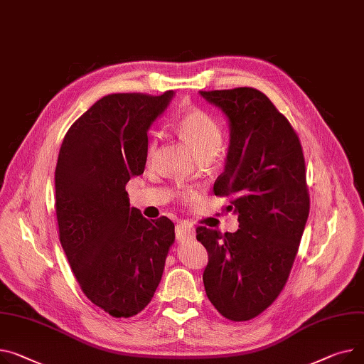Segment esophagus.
Here are the masks:
<instances>
[{
	"label": "esophagus",
	"instance_id": "obj_1",
	"mask_svg": "<svg viewBox=\"0 0 364 364\" xmlns=\"http://www.w3.org/2000/svg\"><path fill=\"white\" fill-rule=\"evenodd\" d=\"M176 234L180 241H186L188 238L195 237V227L188 221H180L176 227Z\"/></svg>",
	"mask_w": 364,
	"mask_h": 364
}]
</instances>
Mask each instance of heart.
Masks as SVG:
<instances>
[{
    "label": "heart",
    "mask_w": 364,
    "mask_h": 364,
    "mask_svg": "<svg viewBox=\"0 0 364 364\" xmlns=\"http://www.w3.org/2000/svg\"><path fill=\"white\" fill-rule=\"evenodd\" d=\"M178 134L190 144L191 149L200 156H213L220 149L224 130L220 121L205 109L193 108L183 114L177 123ZM158 149V134L154 133L146 144V158L152 161ZM191 191H183L181 196L188 198Z\"/></svg>",
    "instance_id": "obj_1"
}]
</instances>
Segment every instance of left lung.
Segmentation results:
<instances>
[{
    "label": "left lung",
    "mask_w": 364,
    "mask_h": 364,
    "mask_svg": "<svg viewBox=\"0 0 364 364\" xmlns=\"http://www.w3.org/2000/svg\"><path fill=\"white\" fill-rule=\"evenodd\" d=\"M230 121V148L213 193L231 198L238 230L196 228L208 252L205 291L224 318L250 321L284 289L307 223L310 198L301 143L257 89L200 90Z\"/></svg>",
    "instance_id": "obj_1"
}]
</instances>
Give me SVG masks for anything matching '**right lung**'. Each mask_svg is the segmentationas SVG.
<instances>
[{
	"label": "right lung",
	"mask_w": 364,
	"mask_h": 364,
	"mask_svg": "<svg viewBox=\"0 0 364 364\" xmlns=\"http://www.w3.org/2000/svg\"><path fill=\"white\" fill-rule=\"evenodd\" d=\"M174 92L112 93L64 136L55 168L60 243L85 296L112 318L146 307L174 243L166 216L130 208L126 184L146 165L148 129Z\"/></svg>",
	"instance_id": "1"
}]
</instances>
